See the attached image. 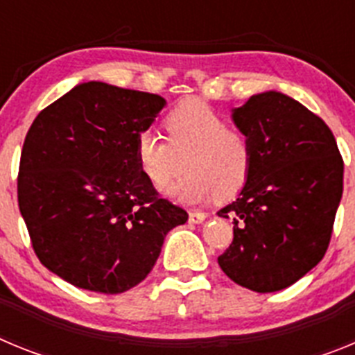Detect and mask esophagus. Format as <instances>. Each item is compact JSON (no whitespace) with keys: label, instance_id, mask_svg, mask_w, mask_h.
<instances>
[{"label":"esophagus","instance_id":"esophagus-1","mask_svg":"<svg viewBox=\"0 0 355 355\" xmlns=\"http://www.w3.org/2000/svg\"><path fill=\"white\" fill-rule=\"evenodd\" d=\"M188 220L192 222V224H200V222L206 220V213L190 211V213H188Z\"/></svg>","mask_w":355,"mask_h":355}]
</instances>
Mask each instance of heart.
Segmentation results:
<instances>
[{
    "mask_svg": "<svg viewBox=\"0 0 355 355\" xmlns=\"http://www.w3.org/2000/svg\"><path fill=\"white\" fill-rule=\"evenodd\" d=\"M167 140L155 130L135 139V163L155 188L174 180L184 155L187 174L165 190L181 205H200L211 197H231L245 187L252 171L254 150L249 137L225 124L208 103L184 99L163 117Z\"/></svg>",
    "mask_w": 355,
    "mask_h": 355,
    "instance_id": "heart-1",
    "label": "heart"
}]
</instances>
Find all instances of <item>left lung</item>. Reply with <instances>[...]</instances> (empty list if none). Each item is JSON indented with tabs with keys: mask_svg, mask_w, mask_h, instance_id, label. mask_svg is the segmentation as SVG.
Segmentation results:
<instances>
[{
	"mask_svg": "<svg viewBox=\"0 0 355 355\" xmlns=\"http://www.w3.org/2000/svg\"><path fill=\"white\" fill-rule=\"evenodd\" d=\"M249 137L252 171L234 202L233 241L218 265L258 293L297 283L327 252L343 193V158L318 115L281 92L252 96L233 112Z\"/></svg>",
	"mask_w": 355,
	"mask_h": 355,
	"instance_id": "8db88e82",
	"label": "left lung"
}]
</instances>
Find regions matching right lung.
Masks as SVG:
<instances>
[{
    "label": "right lung",
    "mask_w": 355,
    "mask_h": 355,
    "mask_svg": "<svg viewBox=\"0 0 355 355\" xmlns=\"http://www.w3.org/2000/svg\"><path fill=\"white\" fill-rule=\"evenodd\" d=\"M165 99L89 81L35 117L24 139L17 202L46 268L78 288L122 293L147 277L188 213L162 199L135 163L137 135Z\"/></svg>",
    "instance_id": "right-lung-1"
}]
</instances>
